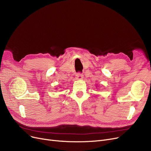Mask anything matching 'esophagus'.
<instances>
[{"label": "esophagus", "mask_w": 151, "mask_h": 151, "mask_svg": "<svg viewBox=\"0 0 151 151\" xmlns=\"http://www.w3.org/2000/svg\"><path fill=\"white\" fill-rule=\"evenodd\" d=\"M83 75L81 73H78L76 75V78L77 80H81L83 78Z\"/></svg>", "instance_id": "obj_1"}]
</instances>
